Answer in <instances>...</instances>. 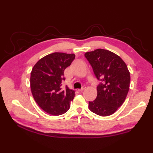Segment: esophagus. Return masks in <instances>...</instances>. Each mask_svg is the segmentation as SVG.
Wrapping results in <instances>:
<instances>
[{
  "mask_svg": "<svg viewBox=\"0 0 153 153\" xmlns=\"http://www.w3.org/2000/svg\"><path fill=\"white\" fill-rule=\"evenodd\" d=\"M85 88H86V87L85 86H83L80 89H79L78 91H79V92H83L84 91L85 89Z\"/></svg>",
  "mask_w": 153,
  "mask_h": 153,
  "instance_id": "34e87169",
  "label": "esophagus"
}]
</instances>
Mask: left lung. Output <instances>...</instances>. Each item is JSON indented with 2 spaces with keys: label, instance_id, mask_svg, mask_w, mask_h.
Masks as SVG:
<instances>
[{
  "label": "left lung",
  "instance_id": "1",
  "mask_svg": "<svg viewBox=\"0 0 153 153\" xmlns=\"http://www.w3.org/2000/svg\"><path fill=\"white\" fill-rule=\"evenodd\" d=\"M85 57L100 82L96 98L89 101V108L100 116H108L116 112L126 99L130 73L123 59L109 50L96 49L86 52Z\"/></svg>",
  "mask_w": 153,
  "mask_h": 153
}]
</instances>
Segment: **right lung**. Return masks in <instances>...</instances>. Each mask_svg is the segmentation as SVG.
<instances>
[{"mask_svg":"<svg viewBox=\"0 0 153 153\" xmlns=\"http://www.w3.org/2000/svg\"><path fill=\"white\" fill-rule=\"evenodd\" d=\"M75 58L73 53L55 52L46 55L37 62L30 74V89L36 102L45 112L53 115L66 113L75 92L67 85L64 90L62 82L65 80L64 71Z\"/></svg>","mask_w":153,"mask_h":153,"instance_id":"1","label":"right lung"}]
</instances>
